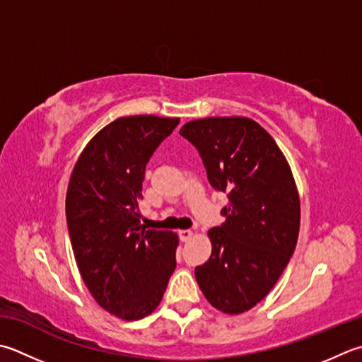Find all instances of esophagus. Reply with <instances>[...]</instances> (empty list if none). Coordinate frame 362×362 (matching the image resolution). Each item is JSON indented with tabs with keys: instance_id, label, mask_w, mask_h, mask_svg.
I'll return each mask as SVG.
<instances>
[{
	"instance_id": "esophagus-1",
	"label": "esophagus",
	"mask_w": 362,
	"mask_h": 362,
	"mask_svg": "<svg viewBox=\"0 0 362 362\" xmlns=\"http://www.w3.org/2000/svg\"><path fill=\"white\" fill-rule=\"evenodd\" d=\"M179 237L182 242H188V240L193 237V232H191L189 229H182V230H179Z\"/></svg>"
}]
</instances>
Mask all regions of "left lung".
<instances>
[{
    "label": "left lung",
    "instance_id": "8db88e82",
    "mask_svg": "<svg viewBox=\"0 0 362 362\" xmlns=\"http://www.w3.org/2000/svg\"><path fill=\"white\" fill-rule=\"evenodd\" d=\"M180 134L199 151L210 185L229 197L226 221L209 230L211 256L196 267V281L218 310L246 313L270 293L295 251L300 196L292 169L250 117L191 120Z\"/></svg>",
    "mask_w": 362,
    "mask_h": 362
}]
</instances>
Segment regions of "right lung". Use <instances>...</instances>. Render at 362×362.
<instances>
[{
    "label": "right lung",
    "instance_id": "add662e5",
    "mask_svg": "<svg viewBox=\"0 0 362 362\" xmlns=\"http://www.w3.org/2000/svg\"><path fill=\"white\" fill-rule=\"evenodd\" d=\"M152 115L112 120L78 157L66 196V216L78 270L100 306L122 320H139L160 304L175 270L179 237L146 229V165L179 125Z\"/></svg>",
    "mask_w": 362,
    "mask_h": 362
}]
</instances>
